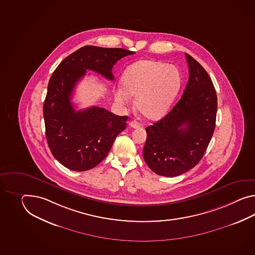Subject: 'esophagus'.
Segmentation results:
<instances>
[{
	"mask_svg": "<svg viewBox=\"0 0 255 255\" xmlns=\"http://www.w3.org/2000/svg\"><path fill=\"white\" fill-rule=\"evenodd\" d=\"M129 126H130V128L136 129V128L139 127V124L137 123L136 121H130V123H129Z\"/></svg>",
	"mask_w": 255,
	"mask_h": 255,
	"instance_id": "obj_1",
	"label": "esophagus"
}]
</instances>
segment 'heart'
<instances>
[{
	"label": "heart",
	"instance_id": "heart-1",
	"mask_svg": "<svg viewBox=\"0 0 255 255\" xmlns=\"http://www.w3.org/2000/svg\"><path fill=\"white\" fill-rule=\"evenodd\" d=\"M180 73L172 64L155 60L132 63L122 76L124 88L114 91L115 100L128 105L135 97V107L145 118L156 120L168 112L180 87Z\"/></svg>",
	"mask_w": 255,
	"mask_h": 255
}]
</instances>
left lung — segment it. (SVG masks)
<instances>
[{
	"mask_svg": "<svg viewBox=\"0 0 255 255\" xmlns=\"http://www.w3.org/2000/svg\"><path fill=\"white\" fill-rule=\"evenodd\" d=\"M189 80L168 114L145 128L143 159L155 173L176 177L195 167L211 141L218 98L204 67L185 53Z\"/></svg>",
	"mask_w": 255,
	"mask_h": 255,
	"instance_id": "1",
	"label": "left lung"
}]
</instances>
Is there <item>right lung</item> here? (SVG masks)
<instances>
[{
	"instance_id": "add662e5",
	"label": "right lung",
	"mask_w": 255,
	"mask_h": 255,
	"mask_svg": "<svg viewBox=\"0 0 255 255\" xmlns=\"http://www.w3.org/2000/svg\"><path fill=\"white\" fill-rule=\"evenodd\" d=\"M133 53L119 48L85 46L66 57L53 72L44 101V121L51 154L64 167L86 171L99 165L125 130L128 119L96 106L75 111L71 99L77 82L87 70L113 80V65Z\"/></svg>"
}]
</instances>
